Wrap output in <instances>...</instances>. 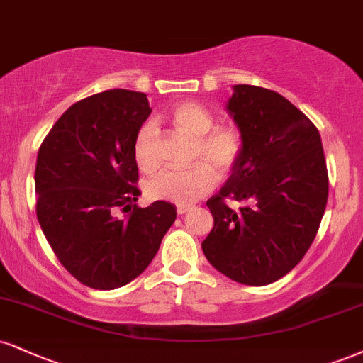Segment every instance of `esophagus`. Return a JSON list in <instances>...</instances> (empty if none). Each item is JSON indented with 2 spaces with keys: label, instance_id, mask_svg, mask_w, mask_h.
I'll return each mask as SVG.
<instances>
[{
  "label": "esophagus",
  "instance_id": "34e87169",
  "mask_svg": "<svg viewBox=\"0 0 363 363\" xmlns=\"http://www.w3.org/2000/svg\"><path fill=\"white\" fill-rule=\"evenodd\" d=\"M191 209H193V206H181V204H177V215H186Z\"/></svg>",
  "mask_w": 363,
  "mask_h": 363
}]
</instances>
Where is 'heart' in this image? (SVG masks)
<instances>
[{
	"instance_id": "obj_1",
	"label": "heart",
	"mask_w": 363,
	"mask_h": 363,
	"mask_svg": "<svg viewBox=\"0 0 363 363\" xmlns=\"http://www.w3.org/2000/svg\"><path fill=\"white\" fill-rule=\"evenodd\" d=\"M169 120L179 132L194 140V165L187 169H164L147 182L152 199L189 206L215 187V172L228 176L243 155V137L233 126H215V116L194 101L177 104ZM157 126L148 121L138 130L133 142L135 162L142 170L157 167Z\"/></svg>"
}]
</instances>
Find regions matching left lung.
Masks as SVG:
<instances>
[{
	"mask_svg": "<svg viewBox=\"0 0 363 363\" xmlns=\"http://www.w3.org/2000/svg\"><path fill=\"white\" fill-rule=\"evenodd\" d=\"M226 110L243 137V155L220 193L203 252L216 270L247 286L291 272L311 247L328 201V170L313 121L276 91L237 84ZM233 199L246 204L235 212Z\"/></svg>",
	"mask_w": 363,
	"mask_h": 363,
	"instance_id": "1",
	"label": "left lung"
}]
</instances>
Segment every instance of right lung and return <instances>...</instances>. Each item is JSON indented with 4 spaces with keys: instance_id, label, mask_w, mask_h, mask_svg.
I'll use <instances>...</instances> for the list:
<instances>
[{
    "instance_id": "obj_1",
    "label": "right lung",
    "mask_w": 363,
    "mask_h": 363,
    "mask_svg": "<svg viewBox=\"0 0 363 363\" xmlns=\"http://www.w3.org/2000/svg\"><path fill=\"white\" fill-rule=\"evenodd\" d=\"M150 111L147 94L103 91L74 103L38 148V223L60 264L93 289L140 276L176 221V206L165 201L135 204L133 142Z\"/></svg>"
}]
</instances>
